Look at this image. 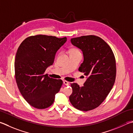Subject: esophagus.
<instances>
[{"instance_id": "34e87169", "label": "esophagus", "mask_w": 133, "mask_h": 133, "mask_svg": "<svg viewBox=\"0 0 133 133\" xmlns=\"http://www.w3.org/2000/svg\"><path fill=\"white\" fill-rule=\"evenodd\" d=\"M63 84H64V85H69V82L66 81V80H64V81H63Z\"/></svg>"}]
</instances>
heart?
<instances>
[{
	"label": "heart",
	"instance_id": "heart-1",
	"mask_svg": "<svg viewBox=\"0 0 133 133\" xmlns=\"http://www.w3.org/2000/svg\"><path fill=\"white\" fill-rule=\"evenodd\" d=\"M76 53H80L79 50L77 48H72L70 50V54H76Z\"/></svg>",
	"mask_w": 133,
	"mask_h": 133
}]
</instances>
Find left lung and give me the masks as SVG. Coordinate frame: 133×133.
Returning <instances> with one entry per match:
<instances>
[{
    "mask_svg": "<svg viewBox=\"0 0 133 133\" xmlns=\"http://www.w3.org/2000/svg\"><path fill=\"white\" fill-rule=\"evenodd\" d=\"M71 43L81 49L84 61L78 70L88 76L84 86L71 83L73 92L69 99L73 107L82 111L98 107L114 85L116 66L111 48L102 38L85 35L71 38Z\"/></svg>",
    "mask_w": 133,
    "mask_h": 133,
    "instance_id": "8db88e82",
    "label": "left lung"
}]
</instances>
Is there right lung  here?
<instances>
[{"label":"right lung","instance_id":"1","mask_svg":"<svg viewBox=\"0 0 133 133\" xmlns=\"http://www.w3.org/2000/svg\"><path fill=\"white\" fill-rule=\"evenodd\" d=\"M66 41V37L37 35L26 38L19 46L14 62L17 85L25 100L35 108L49 107L60 91L62 79L50 78L44 73Z\"/></svg>","mask_w":133,"mask_h":133}]
</instances>
